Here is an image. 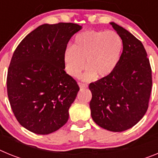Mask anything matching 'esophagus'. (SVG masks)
I'll return each instance as SVG.
<instances>
[{
    "label": "esophagus",
    "instance_id": "esophagus-1",
    "mask_svg": "<svg viewBox=\"0 0 158 158\" xmlns=\"http://www.w3.org/2000/svg\"><path fill=\"white\" fill-rule=\"evenodd\" d=\"M78 85H79V87H80L81 89H85V88L88 87L87 84L81 83V82H78Z\"/></svg>",
    "mask_w": 158,
    "mask_h": 158
}]
</instances>
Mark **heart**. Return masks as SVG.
<instances>
[{
    "label": "heart",
    "instance_id": "b5f03b06",
    "mask_svg": "<svg viewBox=\"0 0 158 158\" xmlns=\"http://www.w3.org/2000/svg\"><path fill=\"white\" fill-rule=\"evenodd\" d=\"M123 49L120 35L112 31H86L76 35L72 47L63 55L65 71L71 77H77L85 66L83 78L93 79L97 75L106 78L116 68Z\"/></svg>",
    "mask_w": 158,
    "mask_h": 158
}]
</instances>
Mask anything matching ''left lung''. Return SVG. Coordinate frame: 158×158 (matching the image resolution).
Returning a JSON list of instances; mask_svg holds the SVG:
<instances>
[{"label":"left lung","instance_id":"left-lung-1","mask_svg":"<svg viewBox=\"0 0 158 158\" xmlns=\"http://www.w3.org/2000/svg\"><path fill=\"white\" fill-rule=\"evenodd\" d=\"M123 40V53L110 76L89 85L91 115L98 126L113 132L130 129L144 116L152 89L147 54L136 37L114 22Z\"/></svg>","mask_w":158,"mask_h":158}]
</instances>
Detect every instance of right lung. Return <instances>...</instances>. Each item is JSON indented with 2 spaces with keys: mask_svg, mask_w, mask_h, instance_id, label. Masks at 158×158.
<instances>
[{
  "mask_svg": "<svg viewBox=\"0 0 158 158\" xmlns=\"http://www.w3.org/2000/svg\"><path fill=\"white\" fill-rule=\"evenodd\" d=\"M82 28L73 23L40 25L22 40L11 59L7 92L19 124L37 135L64 126L79 86L64 70L67 44Z\"/></svg>",
  "mask_w": 158,
  "mask_h": 158,
  "instance_id": "right-lung-1",
  "label": "right lung"
}]
</instances>
